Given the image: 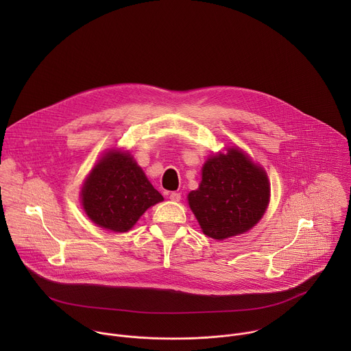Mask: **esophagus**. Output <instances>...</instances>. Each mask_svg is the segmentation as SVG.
Segmentation results:
<instances>
[{
	"label": "esophagus",
	"mask_w": 351,
	"mask_h": 351,
	"mask_svg": "<svg viewBox=\"0 0 351 351\" xmlns=\"http://www.w3.org/2000/svg\"><path fill=\"white\" fill-rule=\"evenodd\" d=\"M180 198H182V195H180V193H178V191H172V193H169V199L171 202H180Z\"/></svg>",
	"instance_id": "esophagus-1"
}]
</instances>
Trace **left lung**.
<instances>
[{"instance_id": "1", "label": "left lung", "mask_w": 351, "mask_h": 351, "mask_svg": "<svg viewBox=\"0 0 351 351\" xmlns=\"http://www.w3.org/2000/svg\"><path fill=\"white\" fill-rule=\"evenodd\" d=\"M189 206L204 234L223 240L252 229L269 202L265 171L239 148L211 157L203 167V180L189 193Z\"/></svg>"}]
</instances>
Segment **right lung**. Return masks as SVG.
Segmentation results:
<instances>
[{"label":"right lung","instance_id":"add662e5","mask_svg":"<svg viewBox=\"0 0 351 351\" xmlns=\"http://www.w3.org/2000/svg\"><path fill=\"white\" fill-rule=\"evenodd\" d=\"M162 199L130 154L121 152L107 153L99 160L82 189L88 218L114 232H128L147 208Z\"/></svg>","mask_w":351,"mask_h":351}]
</instances>
